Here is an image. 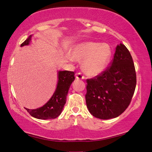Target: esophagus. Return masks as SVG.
Masks as SVG:
<instances>
[{"label": "esophagus", "mask_w": 152, "mask_h": 152, "mask_svg": "<svg viewBox=\"0 0 152 152\" xmlns=\"http://www.w3.org/2000/svg\"><path fill=\"white\" fill-rule=\"evenodd\" d=\"M76 78L77 79H84L85 78V76L83 75V74L81 72H79V73H77L76 74Z\"/></svg>", "instance_id": "obj_1"}]
</instances>
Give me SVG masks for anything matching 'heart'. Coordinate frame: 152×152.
Instances as JSON below:
<instances>
[{"instance_id": "heart-1", "label": "heart", "mask_w": 152, "mask_h": 152, "mask_svg": "<svg viewBox=\"0 0 152 152\" xmlns=\"http://www.w3.org/2000/svg\"><path fill=\"white\" fill-rule=\"evenodd\" d=\"M112 56L107 44L86 42L74 46L71 57L75 60H83V69L89 76H97L106 69Z\"/></svg>"}]
</instances>
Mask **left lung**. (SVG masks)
Returning <instances> with one entry per match:
<instances>
[{
	"label": "left lung",
	"instance_id": "1",
	"mask_svg": "<svg viewBox=\"0 0 152 152\" xmlns=\"http://www.w3.org/2000/svg\"><path fill=\"white\" fill-rule=\"evenodd\" d=\"M111 64L100 75L87 80V107L101 119L121 115L129 105L137 84L133 58L125 45L116 47Z\"/></svg>",
	"mask_w": 152,
	"mask_h": 152
}]
</instances>
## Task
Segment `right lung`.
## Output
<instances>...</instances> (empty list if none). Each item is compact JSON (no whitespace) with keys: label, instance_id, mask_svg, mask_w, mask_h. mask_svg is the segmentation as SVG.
<instances>
[{"label":"right lung","instance_id":"right-lung-1","mask_svg":"<svg viewBox=\"0 0 152 152\" xmlns=\"http://www.w3.org/2000/svg\"><path fill=\"white\" fill-rule=\"evenodd\" d=\"M32 35L27 38L21 44V46H27L30 44ZM75 79L74 72L64 70L58 72V82L53 95L46 104L37 109H28L25 108L33 117L40 119H55L62 112L66 103V96L71 83Z\"/></svg>","mask_w":152,"mask_h":152}]
</instances>
